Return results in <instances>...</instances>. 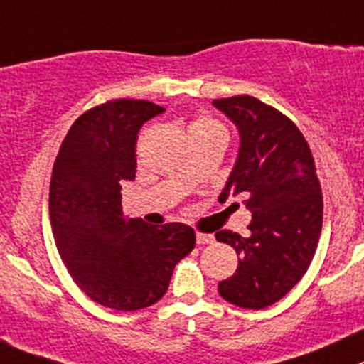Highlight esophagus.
Instances as JSON below:
<instances>
[{
	"label": "esophagus",
	"instance_id": "obj_1",
	"mask_svg": "<svg viewBox=\"0 0 364 364\" xmlns=\"http://www.w3.org/2000/svg\"><path fill=\"white\" fill-rule=\"evenodd\" d=\"M196 240H198L199 246H205V244L213 242V235H208V233H196Z\"/></svg>",
	"mask_w": 364,
	"mask_h": 364
}]
</instances>
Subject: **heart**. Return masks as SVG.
Returning <instances> with one entry per match:
<instances>
[{
  "mask_svg": "<svg viewBox=\"0 0 364 364\" xmlns=\"http://www.w3.org/2000/svg\"><path fill=\"white\" fill-rule=\"evenodd\" d=\"M212 131H223L219 122H215L213 118L199 117L198 120H193L192 124H190V136L199 134V132H212Z\"/></svg>",
  "mask_w": 364,
  "mask_h": 364,
  "instance_id": "heart-1",
  "label": "heart"
}]
</instances>
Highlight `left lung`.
Here are the masks:
<instances>
[{
	"instance_id": "1",
	"label": "left lung",
	"mask_w": 364,
	"mask_h": 364,
	"mask_svg": "<svg viewBox=\"0 0 364 364\" xmlns=\"http://www.w3.org/2000/svg\"><path fill=\"white\" fill-rule=\"evenodd\" d=\"M239 129L240 147L219 201L242 196L250 237L223 230L219 242L239 255L219 294L244 309L273 305L300 282L318 247L323 223L320 179L307 140L293 120L250 95L213 100Z\"/></svg>"
}]
</instances>
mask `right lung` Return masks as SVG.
Wrapping results in <instances>:
<instances>
[{
	"label": "right lung",
	"mask_w": 364,
	"mask_h": 364,
	"mask_svg": "<svg viewBox=\"0 0 364 364\" xmlns=\"http://www.w3.org/2000/svg\"><path fill=\"white\" fill-rule=\"evenodd\" d=\"M149 100H109L80 114L53 163L50 220L73 282L93 301L138 311L161 300L176 264L196 246L181 223L151 226L125 219L122 181L136 176V140L163 113Z\"/></svg>",
	"instance_id": "1"
}]
</instances>
